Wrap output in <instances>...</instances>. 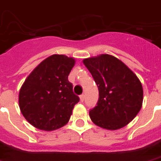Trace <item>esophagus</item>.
Returning <instances> with one entry per match:
<instances>
[{"label": "esophagus", "instance_id": "obj_1", "mask_svg": "<svg viewBox=\"0 0 161 161\" xmlns=\"http://www.w3.org/2000/svg\"><path fill=\"white\" fill-rule=\"evenodd\" d=\"M80 101L81 102L84 101V99H85V94L80 95Z\"/></svg>", "mask_w": 161, "mask_h": 161}]
</instances>
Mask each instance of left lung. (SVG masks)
Segmentation results:
<instances>
[{
    "label": "left lung",
    "mask_w": 161,
    "mask_h": 161,
    "mask_svg": "<svg viewBox=\"0 0 161 161\" xmlns=\"http://www.w3.org/2000/svg\"><path fill=\"white\" fill-rule=\"evenodd\" d=\"M98 88L96 106L89 111L91 120L106 130L124 127L140 111L142 83L123 62L110 55L84 59Z\"/></svg>",
    "instance_id": "1"
}]
</instances>
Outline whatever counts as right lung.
Instances as JSON below:
<instances>
[{
	"instance_id": "1",
	"label": "right lung",
	"mask_w": 161,
	"mask_h": 161,
	"mask_svg": "<svg viewBox=\"0 0 161 161\" xmlns=\"http://www.w3.org/2000/svg\"><path fill=\"white\" fill-rule=\"evenodd\" d=\"M74 58L64 55L48 57L34 69L21 86L19 104L21 113L34 127L55 130L69 122L80 98L68 80Z\"/></svg>"
}]
</instances>
